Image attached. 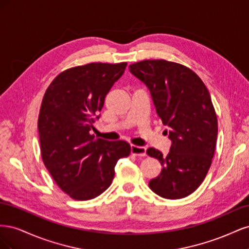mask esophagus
I'll return each instance as SVG.
<instances>
[{
	"label": "esophagus",
	"instance_id": "34e87169",
	"mask_svg": "<svg viewBox=\"0 0 249 249\" xmlns=\"http://www.w3.org/2000/svg\"><path fill=\"white\" fill-rule=\"evenodd\" d=\"M131 153L134 156L137 157H145L146 156V148L143 146H137V145H131Z\"/></svg>",
	"mask_w": 249,
	"mask_h": 249
}]
</instances>
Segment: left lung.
<instances>
[{"mask_svg": "<svg viewBox=\"0 0 249 249\" xmlns=\"http://www.w3.org/2000/svg\"><path fill=\"white\" fill-rule=\"evenodd\" d=\"M129 69L149 90L171 140L166 156L146 150L163 167L149 188L164 198H184L202 183L214 157L218 124L210 93L196 73L175 62L144 60Z\"/></svg>", "mask_w": 249, "mask_h": 249, "instance_id": "1", "label": "left lung"}]
</instances>
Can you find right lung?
<instances>
[{"mask_svg": "<svg viewBox=\"0 0 249 249\" xmlns=\"http://www.w3.org/2000/svg\"><path fill=\"white\" fill-rule=\"evenodd\" d=\"M126 63H90L61 72L44 93L38 117L41 157L57 185L77 200L107 190L117 161L126 158L125 141L90 134L105 97L123 76Z\"/></svg>", "mask_w": 249, "mask_h": 249, "instance_id": "add662e5", "label": "right lung"}]
</instances>
